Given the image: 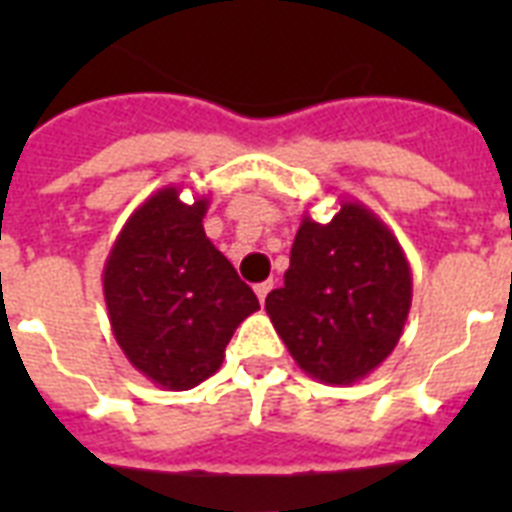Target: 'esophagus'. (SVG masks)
Instances as JSON below:
<instances>
[{"label": "esophagus", "mask_w": 512, "mask_h": 512, "mask_svg": "<svg viewBox=\"0 0 512 512\" xmlns=\"http://www.w3.org/2000/svg\"><path fill=\"white\" fill-rule=\"evenodd\" d=\"M271 289H273V281H263V284H257L255 287L257 300H260V303H265V297H268V292H271Z\"/></svg>", "instance_id": "1"}]
</instances>
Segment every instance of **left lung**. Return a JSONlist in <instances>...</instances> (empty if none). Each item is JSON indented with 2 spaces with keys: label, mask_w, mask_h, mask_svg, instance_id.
Returning a JSON list of instances; mask_svg holds the SVG:
<instances>
[{
  "label": "left lung",
  "mask_w": 512,
  "mask_h": 512,
  "mask_svg": "<svg viewBox=\"0 0 512 512\" xmlns=\"http://www.w3.org/2000/svg\"><path fill=\"white\" fill-rule=\"evenodd\" d=\"M412 308V268L388 225L356 199L329 223L305 215L284 287L265 311L295 364L327 385L374 372L401 340Z\"/></svg>",
  "instance_id": "left-lung-1"
}]
</instances>
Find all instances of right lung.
Returning a JSON list of instances; mask_svg holds the SVG:
<instances>
[{"label": "right lung", "instance_id": "right-lung-1", "mask_svg": "<svg viewBox=\"0 0 512 512\" xmlns=\"http://www.w3.org/2000/svg\"><path fill=\"white\" fill-rule=\"evenodd\" d=\"M151 193L116 236L103 265L108 321L124 356L164 390H191L223 366L241 321L260 311L255 292L207 239L209 199Z\"/></svg>", "mask_w": 512, "mask_h": 512}]
</instances>
